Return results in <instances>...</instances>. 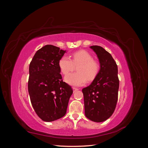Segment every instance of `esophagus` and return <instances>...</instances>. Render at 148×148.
I'll list each match as a JSON object with an SVG mask.
<instances>
[{"label":"esophagus","mask_w":148,"mask_h":148,"mask_svg":"<svg viewBox=\"0 0 148 148\" xmlns=\"http://www.w3.org/2000/svg\"><path fill=\"white\" fill-rule=\"evenodd\" d=\"M72 89H73V92H75L76 91H78V88H74V87H73V88H72Z\"/></svg>","instance_id":"34e87169"}]
</instances>
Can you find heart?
I'll use <instances>...</instances> for the list:
<instances>
[{"instance_id":"1","label":"heart","mask_w":148,"mask_h":148,"mask_svg":"<svg viewBox=\"0 0 148 148\" xmlns=\"http://www.w3.org/2000/svg\"><path fill=\"white\" fill-rule=\"evenodd\" d=\"M75 66H79V72L70 74L65 77V82L73 86H83L87 82L88 79L92 80L100 70L99 62L93 59L91 53L84 50L75 52L72 56V59L64 56L59 62L60 70L64 75H67L73 71Z\"/></svg>"}]
</instances>
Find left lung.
I'll return each mask as SVG.
<instances>
[{"instance_id": "left-lung-1", "label": "left lung", "mask_w": 148, "mask_h": 148, "mask_svg": "<svg viewBox=\"0 0 148 148\" xmlns=\"http://www.w3.org/2000/svg\"><path fill=\"white\" fill-rule=\"evenodd\" d=\"M99 59L100 70L89 86L82 89L84 114L95 122L108 119L115 110L118 99V68L110 53L98 46H90Z\"/></svg>"}]
</instances>
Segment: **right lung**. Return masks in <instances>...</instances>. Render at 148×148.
Wrapping results in <instances>:
<instances>
[{"instance_id":"right-lung-1","label":"right lung","mask_w":148,"mask_h":148,"mask_svg":"<svg viewBox=\"0 0 148 148\" xmlns=\"http://www.w3.org/2000/svg\"><path fill=\"white\" fill-rule=\"evenodd\" d=\"M66 51L46 45L36 52L29 67L28 92L38 117L52 122L65 115L72 88L64 82L59 62Z\"/></svg>"}]
</instances>
